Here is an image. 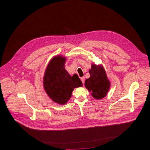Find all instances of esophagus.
<instances>
[{
    "label": "esophagus",
    "mask_w": 150,
    "mask_h": 150,
    "mask_svg": "<svg viewBox=\"0 0 150 150\" xmlns=\"http://www.w3.org/2000/svg\"><path fill=\"white\" fill-rule=\"evenodd\" d=\"M81 81H82V83L83 84H84V82H85V78L83 76V77H81Z\"/></svg>",
    "instance_id": "esophagus-1"
}]
</instances>
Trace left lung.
Listing matches in <instances>:
<instances>
[{"label": "left lung", "mask_w": 150, "mask_h": 150, "mask_svg": "<svg viewBox=\"0 0 150 150\" xmlns=\"http://www.w3.org/2000/svg\"><path fill=\"white\" fill-rule=\"evenodd\" d=\"M89 73L90 77L85 80V87L95 99H102L108 94L110 87L105 71L103 66L92 64Z\"/></svg>", "instance_id": "obj_1"}]
</instances>
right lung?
I'll list each match as a JSON object with an SVG mask.
<instances>
[{"mask_svg": "<svg viewBox=\"0 0 150 150\" xmlns=\"http://www.w3.org/2000/svg\"><path fill=\"white\" fill-rule=\"evenodd\" d=\"M66 58L56 56L52 59L43 78L44 88L49 97L59 104H66L71 97L74 88L82 87L78 76H71L65 68Z\"/></svg>", "mask_w": 150, "mask_h": 150, "instance_id": "1", "label": "right lung"}]
</instances>
